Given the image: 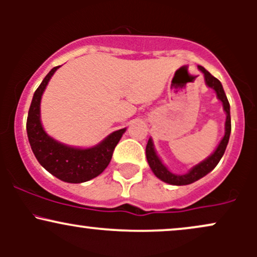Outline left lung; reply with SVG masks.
Masks as SVG:
<instances>
[{
  "label": "left lung",
  "mask_w": 257,
  "mask_h": 257,
  "mask_svg": "<svg viewBox=\"0 0 257 257\" xmlns=\"http://www.w3.org/2000/svg\"><path fill=\"white\" fill-rule=\"evenodd\" d=\"M198 69L203 72L205 79V84L208 85L209 88L215 90L216 93L217 99L222 102L223 110L226 112V123H225V135H223L222 140L220 141L219 146L216 147V150L209 156L208 158L204 159L203 162H200L199 164L194 166L192 169L190 170L187 174H184V175H176V174H173L168 168L162 163V161L156 153L155 146H153L152 139H149V143L146 145V158L147 162H149V166L151 168V170L157 176L158 179H161L162 181L167 182V184L170 185H176V186H184V185H190L192 182L197 181V180L202 179L203 176H205L206 174L210 173L211 170L214 169L215 167L217 166V163L220 162V159L222 158L223 153H225V150L227 147V144H228L229 140V134H231V114H229V102L227 100V96L225 94V90H223L222 84L217 78H215L210 72L206 71L203 66H198Z\"/></svg>",
  "instance_id": "obj_1"
}]
</instances>
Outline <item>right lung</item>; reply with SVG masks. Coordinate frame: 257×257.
I'll list each match as a JSON object with an SVG mask.
<instances>
[{
    "mask_svg": "<svg viewBox=\"0 0 257 257\" xmlns=\"http://www.w3.org/2000/svg\"><path fill=\"white\" fill-rule=\"evenodd\" d=\"M59 67H53L35 91L26 120V132L35 157L47 172L61 181L81 184L104 172L126 128L111 133L101 143L89 149L64 145L49 137L41 123V99L49 79Z\"/></svg>",
    "mask_w": 257,
    "mask_h": 257,
    "instance_id": "right-lung-1",
    "label": "right lung"
}]
</instances>
